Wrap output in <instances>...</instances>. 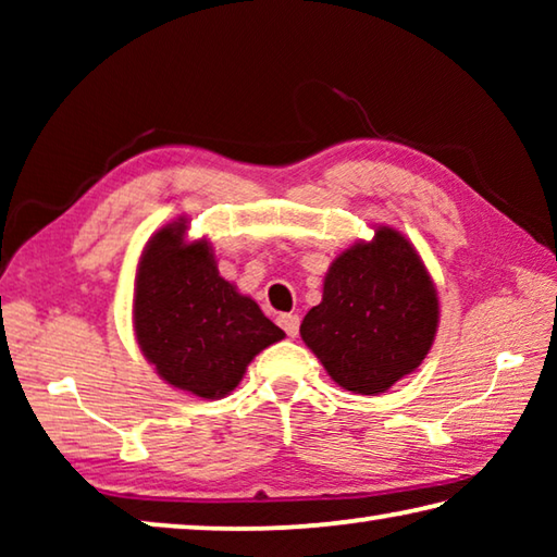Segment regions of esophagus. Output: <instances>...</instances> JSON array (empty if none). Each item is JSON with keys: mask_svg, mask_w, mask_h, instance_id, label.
I'll return each instance as SVG.
<instances>
[{"mask_svg": "<svg viewBox=\"0 0 557 557\" xmlns=\"http://www.w3.org/2000/svg\"><path fill=\"white\" fill-rule=\"evenodd\" d=\"M277 322L282 329H285V334L289 338H295L299 334V317L297 314H280Z\"/></svg>", "mask_w": 557, "mask_h": 557, "instance_id": "34e87169", "label": "esophagus"}]
</instances>
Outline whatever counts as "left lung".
<instances>
[{"label":"left lung","instance_id":"obj_1","mask_svg":"<svg viewBox=\"0 0 557 557\" xmlns=\"http://www.w3.org/2000/svg\"><path fill=\"white\" fill-rule=\"evenodd\" d=\"M440 299L425 265L398 231H375L338 256L324 295L299 326L305 344L342 388L379 395L428 356Z\"/></svg>","mask_w":557,"mask_h":557}]
</instances>
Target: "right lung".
Segmentation results:
<instances>
[{
	"label": "right lung",
	"mask_w": 557,
	"mask_h": 557,
	"mask_svg": "<svg viewBox=\"0 0 557 557\" xmlns=\"http://www.w3.org/2000/svg\"><path fill=\"white\" fill-rule=\"evenodd\" d=\"M186 221L149 238L135 277V334L157 373L199 398L228 395L248 363L285 332L219 275L206 240L186 243Z\"/></svg>",
	"instance_id": "add662e5"
}]
</instances>
